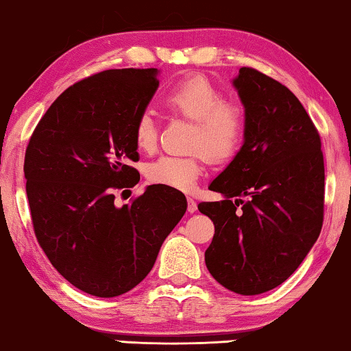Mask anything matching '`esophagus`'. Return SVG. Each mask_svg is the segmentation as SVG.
Segmentation results:
<instances>
[{
    "label": "esophagus",
    "instance_id": "esophagus-1",
    "mask_svg": "<svg viewBox=\"0 0 351 351\" xmlns=\"http://www.w3.org/2000/svg\"><path fill=\"white\" fill-rule=\"evenodd\" d=\"M186 209H189L190 214L196 213V209H198V204H196V201L193 198H189V206H186Z\"/></svg>",
    "mask_w": 351,
    "mask_h": 351
}]
</instances>
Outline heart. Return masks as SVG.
Listing matches in <instances>:
<instances>
[{
    "instance_id": "b5f03b06",
    "label": "heart",
    "mask_w": 351,
    "mask_h": 351,
    "mask_svg": "<svg viewBox=\"0 0 351 351\" xmlns=\"http://www.w3.org/2000/svg\"><path fill=\"white\" fill-rule=\"evenodd\" d=\"M162 104L177 117L195 123L190 156H161L148 162L147 180L153 185L189 191L203 174L206 157L214 162L227 161L243 147L247 114L243 104L225 99V93L204 75L185 76L162 95ZM138 150L152 152L158 143V124L150 112H142L132 128ZM204 153L201 154L200 152Z\"/></svg>"
}]
</instances>
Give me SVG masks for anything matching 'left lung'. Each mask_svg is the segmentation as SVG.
Masks as SVG:
<instances>
[{"label": "left lung", "mask_w": 351, "mask_h": 351, "mask_svg": "<svg viewBox=\"0 0 351 351\" xmlns=\"http://www.w3.org/2000/svg\"><path fill=\"white\" fill-rule=\"evenodd\" d=\"M233 84L246 108V138L209 186L225 199L198 209L214 222L209 273L237 294L256 295L285 282L319 237L324 158L318 129L285 84L251 66Z\"/></svg>", "instance_id": "1"}]
</instances>
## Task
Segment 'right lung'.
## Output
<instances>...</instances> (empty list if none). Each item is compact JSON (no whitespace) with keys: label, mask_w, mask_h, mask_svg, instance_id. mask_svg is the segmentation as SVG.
Returning a JSON list of instances; mask_svg holds the SVG:
<instances>
[{"label":"right lung","mask_w":351,"mask_h":351,"mask_svg":"<svg viewBox=\"0 0 351 351\" xmlns=\"http://www.w3.org/2000/svg\"><path fill=\"white\" fill-rule=\"evenodd\" d=\"M156 69L105 70L66 88L33 131L23 172L33 232L57 271L95 297L136 287L186 210L162 185L123 208L114 191L138 184L132 128L160 84Z\"/></svg>","instance_id":"add662e5"}]
</instances>
